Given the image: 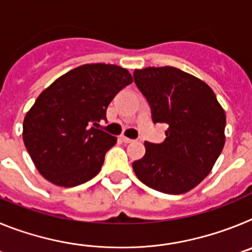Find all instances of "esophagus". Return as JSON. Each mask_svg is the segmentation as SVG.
<instances>
[{
    "label": "esophagus",
    "instance_id": "34e87169",
    "mask_svg": "<svg viewBox=\"0 0 252 252\" xmlns=\"http://www.w3.org/2000/svg\"><path fill=\"white\" fill-rule=\"evenodd\" d=\"M121 140H122V141L125 142V144H131V142H133V141H135V140H132V139H128V137H126V136H121Z\"/></svg>",
    "mask_w": 252,
    "mask_h": 252
}]
</instances>
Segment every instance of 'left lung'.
Returning a JSON list of instances; mask_svg holds the SVG:
<instances>
[{"label":"left lung","instance_id":"obj_1","mask_svg":"<svg viewBox=\"0 0 252 252\" xmlns=\"http://www.w3.org/2000/svg\"><path fill=\"white\" fill-rule=\"evenodd\" d=\"M133 79L151 108L154 124H166L161 144L145 141L132 162L136 177L166 194H183L209 174L224 145L226 115L208 84L174 66L136 69Z\"/></svg>","mask_w":252,"mask_h":252}]
</instances>
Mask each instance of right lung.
I'll list each match as a JSON object with an SVG mask.
<instances>
[{
    "label": "right lung",
    "instance_id": "1",
    "mask_svg": "<svg viewBox=\"0 0 252 252\" xmlns=\"http://www.w3.org/2000/svg\"><path fill=\"white\" fill-rule=\"evenodd\" d=\"M132 83L127 69L84 64L41 92L24 120V144L39 173L55 186L75 187L98 174L117 139L99 130L115 95Z\"/></svg>",
    "mask_w": 252,
    "mask_h": 252
}]
</instances>
